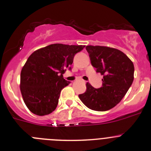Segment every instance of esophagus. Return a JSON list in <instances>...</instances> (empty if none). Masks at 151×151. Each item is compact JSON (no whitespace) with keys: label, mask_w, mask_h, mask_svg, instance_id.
<instances>
[{"label":"esophagus","mask_w":151,"mask_h":151,"mask_svg":"<svg viewBox=\"0 0 151 151\" xmlns=\"http://www.w3.org/2000/svg\"><path fill=\"white\" fill-rule=\"evenodd\" d=\"M80 81H81V82H83V83H85V81H83V80H80Z\"/></svg>","instance_id":"obj_1"}]
</instances>
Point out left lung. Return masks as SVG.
Wrapping results in <instances>:
<instances>
[{"instance_id": "8db88e82", "label": "left lung", "mask_w": 151, "mask_h": 151, "mask_svg": "<svg viewBox=\"0 0 151 151\" xmlns=\"http://www.w3.org/2000/svg\"><path fill=\"white\" fill-rule=\"evenodd\" d=\"M91 63L96 72L103 76L102 86L95 88L86 83L85 93L79 99L87 107L104 111L119 104L134 80V65L120 50L104 46L88 45L86 47Z\"/></svg>"}]
</instances>
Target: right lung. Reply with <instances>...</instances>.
<instances>
[{"instance_id":"right-lung-1","label":"right lung","mask_w":151,"mask_h":151,"mask_svg":"<svg viewBox=\"0 0 151 151\" xmlns=\"http://www.w3.org/2000/svg\"><path fill=\"white\" fill-rule=\"evenodd\" d=\"M84 47L53 44L29 57L21 72L20 90L33 114L44 116L55 109L61 90L70 83L63 74L67 68L70 70L74 56Z\"/></svg>"}]
</instances>
